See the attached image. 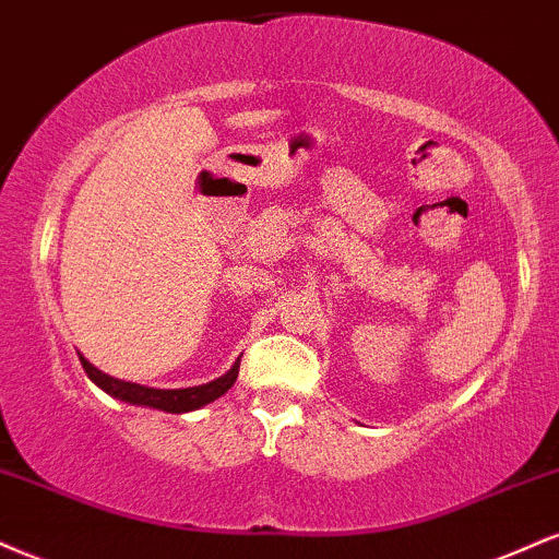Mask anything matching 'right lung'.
Listing matches in <instances>:
<instances>
[{
	"label": "right lung",
	"instance_id": "right-lung-1",
	"mask_svg": "<svg viewBox=\"0 0 559 559\" xmlns=\"http://www.w3.org/2000/svg\"><path fill=\"white\" fill-rule=\"evenodd\" d=\"M81 364L88 379L96 386H102L104 392L111 397L122 400V403L130 405H146V408H156L164 413H188V411H199L203 405L214 403L216 397H222L229 386L235 384L240 371V358L235 360L233 369L227 373H222L219 379L209 384H199V386H186V390H154V386H143V384H133V382H122V379L109 377V373L98 371L94 364H88L81 356Z\"/></svg>",
	"mask_w": 559,
	"mask_h": 559
}]
</instances>
